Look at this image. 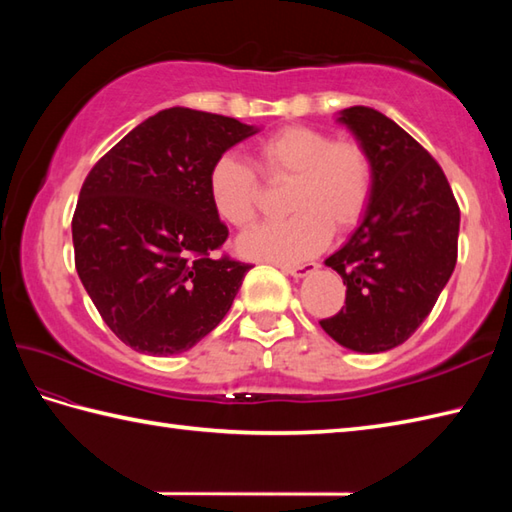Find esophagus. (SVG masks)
<instances>
[{"mask_svg": "<svg viewBox=\"0 0 512 512\" xmlns=\"http://www.w3.org/2000/svg\"><path fill=\"white\" fill-rule=\"evenodd\" d=\"M319 266L317 264H301V266H281V270H284V273H288V275H292V277H306V275H310V273H314V270H317Z\"/></svg>", "mask_w": 512, "mask_h": 512, "instance_id": "1", "label": "esophagus"}]
</instances>
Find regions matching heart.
<instances>
[{
    "instance_id": "obj_1",
    "label": "heart",
    "mask_w": 512,
    "mask_h": 512,
    "mask_svg": "<svg viewBox=\"0 0 512 512\" xmlns=\"http://www.w3.org/2000/svg\"><path fill=\"white\" fill-rule=\"evenodd\" d=\"M256 173L246 160L222 154L209 169V198L226 224L246 228L255 222L266 182L290 180L284 220L264 222L239 237L250 259L299 264L317 255L330 235L347 233L363 220L374 195V162L365 145L334 138L328 129L286 125L255 147Z\"/></svg>"
}]
</instances>
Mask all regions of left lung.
Masks as SVG:
<instances>
[{
  "mask_svg": "<svg viewBox=\"0 0 512 512\" xmlns=\"http://www.w3.org/2000/svg\"><path fill=\"white\" fill-rule=\"evenodd\" d=\"M374 162V195L361 226L325 259L343 277L345 306L321 328L336 343L376 354L405 343L436 306L458 262L460 206L438 160L372 107H347Z\"/></svg>",
  "mask_w": 512,
  "mask_h": 512,
  "instance_id": "left-lung-1",
  "label": "left lung"
}]
</instances>
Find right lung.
Instances as JSON below:
<instances>
[{"label": "right lung", "instance_id": "1", "mask_svg": "<svg viewBox=\"0 0 512 512\" xmlns=\"http://www.w3.org/2000/svg\"><path fill=\"white\" fill-rule=\"evenodd\" d=\"M255 129L169 107L96 162L72 215L74 266L92 303L136 352L169 356L217 328L250 264L217 255L228 226L209 198L217 156Z\"/></svg>", "mask_w": 512, "mask_h": 512}]
</instances>
